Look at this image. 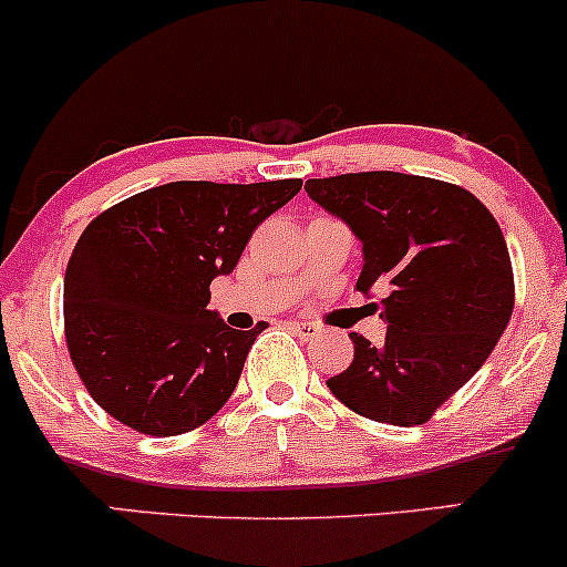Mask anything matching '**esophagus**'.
Listing matches in <instances>:
<instances>
[{
    "label": "esophagus",
    "mask_w": 567,
    "mask_h": 567,
    "mask_svg": "<svg viewBox=\"0 0 567 567\" xmlns=\"http://www.w3.org/2000/svg\"><path fill=\"white\" fill-rule=\"evenodd\" d=\"M289 329L297 337H302V340H310V337H316L318 332H321V327L313 321H289Z\"/></svg>",
    "instance_id": "obj_1"
}]
</instances>
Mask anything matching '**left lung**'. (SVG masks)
Returning <instances> with one entry per match:
<instances>
[{
	"mask_svg": "<svg viewBox=\"0 0 567 567\" xmlns=\"http://www.w3.org/2000/svg\"><path fill=\"white\" fill-rule=\"evenodd\" d=\"M305 189L364 244L355 289L388 291L385 342L351 332L353 361L329 391L369 421L423 425L485 364L512 318L498 221L468 189L396 171L308 179Z\"/></svg>",
	"mask_w": 567,
	"mask_h": 567,
	"instance_id": "obj_1",
	"label": "left lung"
}]
</instances>
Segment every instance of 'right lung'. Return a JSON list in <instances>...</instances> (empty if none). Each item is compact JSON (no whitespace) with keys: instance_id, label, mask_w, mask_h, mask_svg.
I'll return each instance as SVG.
<instances>
[{"instance_id":"1","label":"right lung","mask_w":567,"mask_h":567,"mask_svg":"<svg viewBox=\"0 0 567 567\" xmlns=\"http://www.w3.org/2000/svg\"><path fill=\"white\" fill-rule=\"evenodd\" d=\"M300 187L171 182L82 230L63 276V334L101 410L146 436L187 434L221 410L267 323L227 327L206 308L212 281Z\"/></svg>"}]
</instances>
